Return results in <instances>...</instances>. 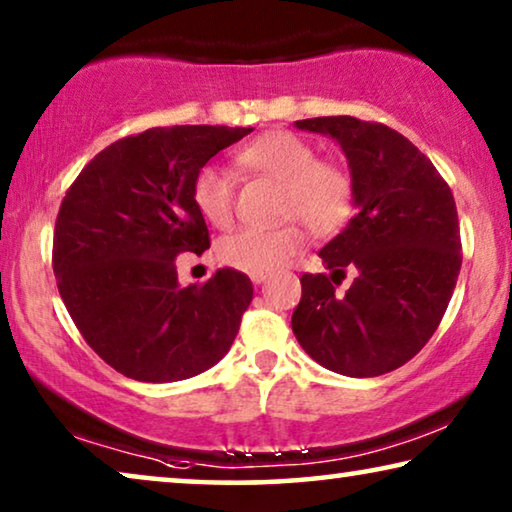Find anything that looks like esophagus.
Instances as JSON below:
<instances>
[{
	"label": "esophagus",
	"instance_id": "34e87169",
	"mask_svg": "<svg viewBox=\"0 0 512 512\" xmlns=\"http://www.w3.org/2000/svg\"><path fill=\"white\" fill-rule=\"evenodd\" d=\"M266 278H269V273H250V280H253L255 285H259V282H264Z\"/></svg>",
	"mask_w": 512,
	"mask_h": 512
}]
</instances>
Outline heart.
I'll return each instance as SVG.
<instances>
[{
	"mask_svg": "<svg viewBox=\"0 0 512 512\" xmlns=\"http://www.w3.org/2000/svg\"><path fill=\"white\" fill-rule=\"evenodd\" d=\"M239 167L266 174L282 183V216L299 218L312 234L329 236L347 223L352 211V177L333 160L317 158L315 147L303 137L273 131L255 137L234 154ZM193 204L213 227H230L236 211L234 181L216 165H204L193 181ZM305 248L299 223L273 230H241L218 243V259L232 269L271 273Z\"/></svg>",
	"mask_w": 512,
	"mask_h": 512,
	"instance_id": "heart-1",
	"label": "heart"
}]
</instances>
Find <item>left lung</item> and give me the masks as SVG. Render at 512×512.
I'll list each match as a JSON object with an SVG mask.
<instances>
[{
    "label": "left lung",
    "mask_w": 512,
    "mask_h": 512,
    "mask_svg": "<svg viewBox=\"0 0 512 512\" xmlns=\"http://www.w3.org/2000/svg\"><path fill=\"white\" fill-rule=\"evenodd\" d=\"M296 126L340 142L356 213L319 250L331 273L301 276L292 331L319 365L340 375L398 370L437 331L460 276L451 188L423 151L379 121L342 114ZM347 270L355 280L340 293Z\"/></svg>",
    "instance_id": "obj_1"
}]
</instances>
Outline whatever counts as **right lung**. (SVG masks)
Instances as JSON below:
<instances>
[{
    "label": "right lung",
    "mask_w": 512,
    "mask_h": 512,
    "mask_svg": "<svg viewBox=\"0 0 512 512\" xmlns=\"http://www.w3.org/2000/svg\"><path fill=\"white\" fill-rule=\"evenodd\" d=\"M253 128H149L112 142L82 167L57 213L52 271L73 324L121 375L165 384L230 352L253 282L218 269L179 287L177 259L211 246L193 204L209 160Z\"/></svg>",
    "instance_id": "obj_1"
}]
</instances>
